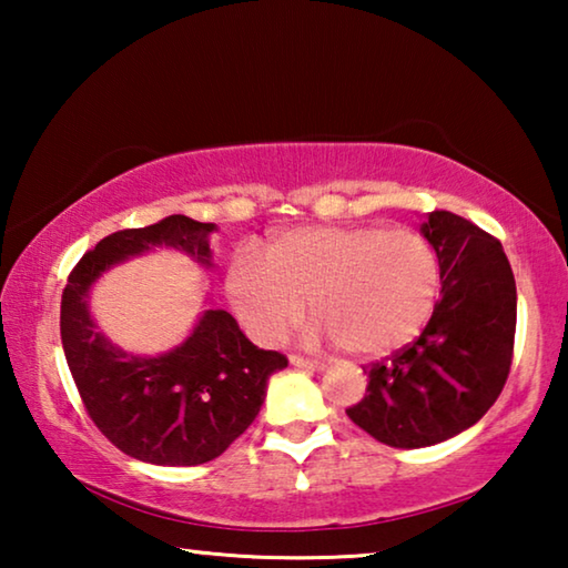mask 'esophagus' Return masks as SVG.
Segmentation results:
<instances>
[{"instance_id":"1","label":"esophagus","mask_w":568,"mask_h":568,"mask_svg":"<svg viewBox=\"0 0 568 568\" xmlns=\"http://www.w3.org/2000/svg\"><path fill=\"white\" fill-rule=\"evenodd\" d=\"M291 363L295 365V368H311V371H323L325 368V363L303 358V355H291Z\"/></svg>"}]
</instances>
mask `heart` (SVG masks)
Returning a JSON list of instances; mask_svg holds the SVG:
<instances>
[{
  "instance_id": "b5f03b06",
  "label": "heart",
  "mask_w": 568,
  "mask_h": 568,
  "mask_svg": "<svg viewBox=\"0 0 568 568\" xmlns=\"http://www.w3.org/2000/svg\"><path fill=\"white\" fill-rule=\"evenodd\" d=\"M263 265L240 255L227 295L255 341L281 343L305 315L353 355H386L410 343L434 315L436 250L413 230L381 225L295 227L273 237Z\"/></svg>"
}]
</instances>
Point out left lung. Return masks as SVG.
<instances>
[{"mask_svg": "<svg viewBox=\"0 0 568 568\" xmlns=\"http://www.w3.org/2000/svg\"><path fill=\"white\" fill-rule=\"evenodd\" d=\"M420 233L440 265V297L416 341L371 363L348 418L393 448L434 446L474 426L506 386L516 335V281L501 243L470 220L434 210Z\"/></svg>", "mask_w": 568, "mask_h": 568, "instance_id": "left-lung-1", "label": "left lung"}]
</instances>
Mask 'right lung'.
Returning <instances> with one entry per match:
<instances>
[{
    "mask_svg": "<svg viewBox=\"0 0 568 568\" xmlns=\"http://www.w3.org/2000/svg\"><path fill=\"white\" fill-rule=\"evenodd\" d=\"M213 223L170 215L102 237L72 267L62 293L60 333L67 365L102 436L145 464L197 466L217 458L255 420L267 378L287 358L245 338L227 311H205L175 351L130 355L94 328L88 291L110 265L158 245L210 265Z\"/></svg>",
    "mask_w": 568,
    "mask_h": 568,
    "instance_id": "1",
    "label": "right lung"
}]
</instances>
